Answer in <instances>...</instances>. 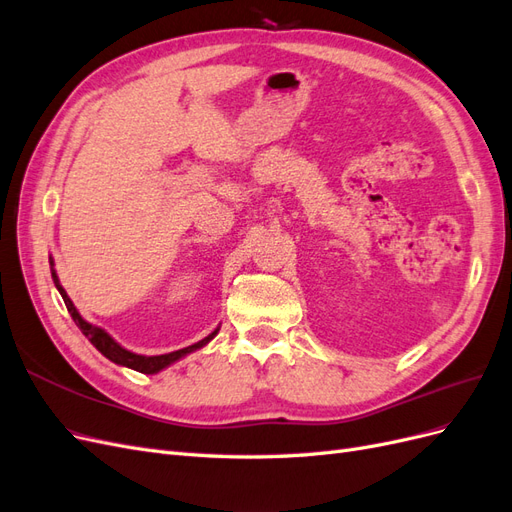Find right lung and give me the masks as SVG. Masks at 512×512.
Here are the masks:
<instances>
[{"label":"right lung","instance_id":"add662e5","mask_svg":"<svg viewBox=\"0 0 512 512\" xmlns=\"http://www.w3.org/2000/svg\"><path fill=\"white\" fill-rule=\"evenodd\" d=\"M51 275H53L55 288L59 290L61 299H64V303H66V307H68V312H70L72 320L76 322V327H79V329L83 331V335L89 339V342L94 344V346L106 356L108 361H113V363L123 365V367H130V369H134V371H141V374H158V371H162L164 367H168V365H173L175 361H179L181 356H185V354H190V352H194V350H198V348L207 346V344L211 342V339H213L215 335H218V331H220V329H215L211 335H207L205 339H200V342H196V344H192V346H188V348L168 352V354H158V356L134 354V352L126 350L123 346H119V344L115 342V339H113L111 335H108L104 329H100V327H96V324H91V322L83 320V316L79 314V309L74 307V303L70 301V297L66 294L64 286L59 284V277H57V273H55V269H53V258H51Z\"/></svg>","mask_w":512,"mask_h":512}]
</instances>
